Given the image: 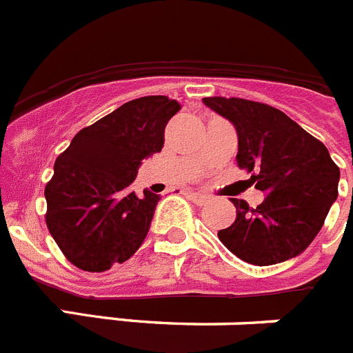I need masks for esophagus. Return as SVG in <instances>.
Listing matches in <instances>:
<instances>
[{"label": "esophagus", "mask_w": 353, "mask_h": 353, "mask_svg": "<svg viewBox=\"0 0 353 353\" xmlns=\"http://www.w3.org/2000/svg\"><path fill=\"white\" fill-rule=\"evenodd\" d=\"M187 196H189V199H192L196 205H199V207H203V205H207L208 201H210V198H208L207 194H203V192H187Z\"/></svg>", "instance_id": "esophagus-1"}]
</instances>
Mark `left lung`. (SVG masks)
Returning a JSON list of instances; mask_svg holds the SVG:
<instances>
[{
  "mask_svg": "<svg viewBox=\"0 0 353 353\" xmlns=\"http://www.w3.org/2000/svg\"><path fill=\"white\" fill-rule=\"evenodd\" d=\"M203 104L232 121L236 162L265 192L256 208L233 198L236 219L217 236L248 263L267 267L299 256L322 230L338 198L339 168L322 141L283 111L245 99L207 97Z\"/></svg>",
  "mask_w": 353,
  "mask_h": 353,
  "instance_id": "left-lung-1",
  "label": "left lung"
}]
</instances>
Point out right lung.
Segmentation results:
<instances>
[{
    "label": "right lung",
    "mask_w": 353,
    "mask_h": 353,
    "mask_svg": "<svg viewBox=\"0 0 353 353\" xmlns=\"http://www.w3.org/2000/svg\"><path fill=\"white\" fill-rule=\"evenodd\" d=\"M180 104L164 95L125 102L74 136L46 185L52 239L77 269L104 272L141 248L161 196L130 191L145 159L161 152Z\"/></svg>",
    "instance_id": "right-lung-1"
}]
</instances>
